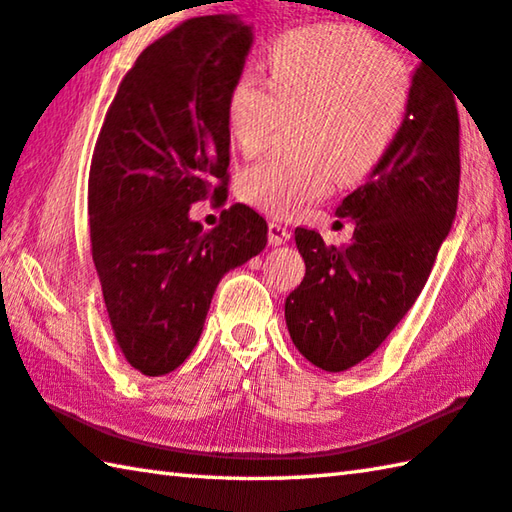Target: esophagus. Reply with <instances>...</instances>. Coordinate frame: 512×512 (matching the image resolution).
<instances>
[{"label": "esophagus", "mask_w": 512, "mask_h": 512, "mask_svg": "<svg viewBox=\"0 0 512 512\" xmlns=\"http://www.w3.org/2000/svg\"><path fill=\"white\" fill-rule=\"evenodd\" d=\"M290 240V229L281 222H270V245H285Z\"/></svg>", "instance_id": "esophagus-1"}]
</instances>
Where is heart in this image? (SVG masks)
<instances>
[{"label":"heart","mask_w":512,"mask_h":512,"mask_svg":"<svg viewBox=\"0 0 512 512\" xmlns=\"http://www.w3.org/2000/svg\"><path fill=\"white\" fill-rule=\"evenodd\" d=\"M267 80L242 71L227 94V132L254 155L281 116L292 121L294 155L265 157L238 175L240 200L290 218L330 191L357 184L398 141L414 101V69L398 51L353 26L285 33L265 56Z\"/></svg>","instance_id":"b5f03b06"}]
</instances>
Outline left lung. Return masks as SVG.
Wrapping results in <instances>:
<instances>
[{"mask_svg": "<svg viewBox=\"0 0 512 512\" xmlns=\"http://www.w3.org/2000/svg\"><path fill=\"white\" fill-rule=\"evenodd\" d=\"M414 101L382 166L337 206L355 222L353 240L326 245L297 227L306 276L285 299L299 353L339 373L366 360L414 306L452 229L459 202V112L454 92L425 62ZM459 98V96H456Z\"/></svg>", "mask_w": 512, "mask_h": 512, "instance_id": "1", "label": "left lung"}]
</instances>
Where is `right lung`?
<instances>
[{"instance_id":"right-lung-1","label":"right lung","mask_w":512,"mask_h":512,"mask_svg":"<svg viewBox=\"0 0 512 512\" xmlns=\"http://www.w3.org/2000/svg\"><path fill=\"white\" fill-rule=\"evenodd\" d=\"M254 42L236 15L186 20L123 76L89 168V236L116 344L132 369L175 371L202 335L224 274L261 254L245 204L202 231L191 204L227 200V94Z\"/></svg>"}]
</instances>
